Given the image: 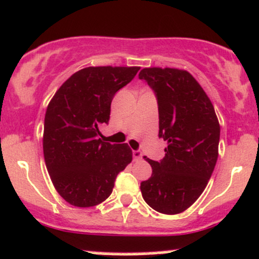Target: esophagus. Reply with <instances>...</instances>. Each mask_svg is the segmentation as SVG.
<instances>
[{
    "instance_id": "esophagus-1",
    "label": "esophagus",
    "mask_w": 259,
    "mask_h": 259,
    "mask_svg": "<svg viewBox=\"0 0 259 259\" xmlns=\"http://www.w3.org/2000/svg\"><path fill=\"white\" fill-rule=\"evenodd\" d=\"M132 154L135 160H139V159H142V156H143V154H142L141 150H133Z\"/></svg>"
}]
</instances>
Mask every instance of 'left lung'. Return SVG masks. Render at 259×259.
I'll list each match as a JSON object with an SVG mask.
<instances>
[{
  "instance_id": "obj_1",
  "label": "left lung",
  "mask_w": 259,
  "mask_h": 259,
  "mask_svg": "<svg viewBox=\"0 0 259 259\" xmlns=\"http://www.w3.org/2000/svg\"><path fill=\"white\" fill-rule=\"evenodd\" d=\"M138 77L155 92L159 137L166 142L165 156L150 160L152 177L141 184L148 205L162 214L190 208L204 191L218 160L220 124L210 99L190 72L149 67Z\"/></svg>"
}]
</instances>
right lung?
I'll use <instances>...</instances> for the list:
<instances>
[{
	"label": "right lung",
	"mask_w": 259,
	"mask_h": 259,
	"mask_svg": "<svg viewBox=\"0 0 259 259\" xmlns=\"http://www.w3.org/2000/svg\"><path fill=\"white\" fill-rule=\"evenodd\" d=\"M141 67L98 66L79 69L57 89L44 122L42 149L55 188L69 204L88 208L110 196L116 176L132 161L128 144L101 139L116 92Z\"/></svg>",
	"instance_id": "obj_1"
}]
</instances>
